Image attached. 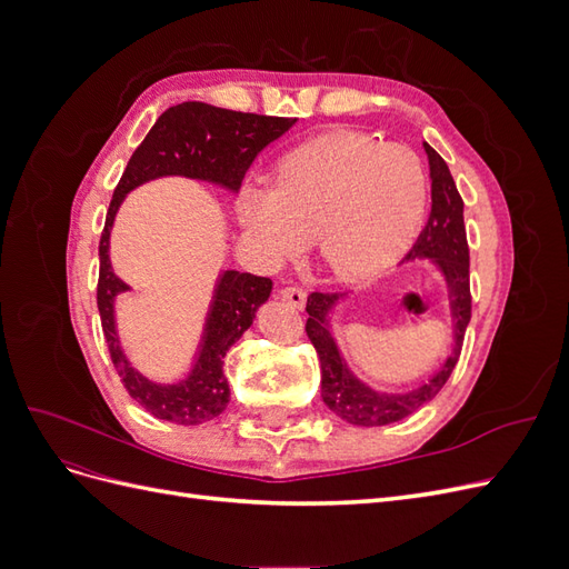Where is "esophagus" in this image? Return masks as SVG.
<instances>
[{"label": "esophagus", "mask_w": 569, "mask_h": 569, "mask_svg": "<svg viewBox=\"0 0 569 569\" xmlns=\"http://www.w3.org/2000/svg\"><path fill=\"white\" fill-rule=\"evenodd\" d=\"M280 297L291 303L295 308H303L306 306V291L299 287H282L280 289Z\"/></svg>", "instance_id": "1"}]
</instances>
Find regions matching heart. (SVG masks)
<instances>
[{"label":"heart","instance_id":"obj_1","mask_svg":"<svg viewBox=\"0 0 569 569\" xmlns=\"http://www.w3.org/2000/svg\"><path fill=\"white\" fill-rule=\"evenodd\" d=\"M427 194L416 151L341 130L289 151L272 184L247 182L234 213L261 263H282L313 237L320 266L356 282L399 261L422 228Z\"/></svg>","mask_w":569,"mask_h":569}]
</instances>
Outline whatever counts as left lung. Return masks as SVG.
Here are the masks:
<instances>
[{"mask_svg":"<svg viewBox=\"0 0 569 569\" xmlns=\"http://www.w3.org/2000/svg\"><path fill=\"white\" fill-rule=\"evenodd\" d=\"M422 147L429 161V182H432V213H429L418 242L408 251L406 261H427L441 272L451 311V353L427 380L418 382L416 387L403 391L375 389L349 368L332 330L330 316L347 297L311 295L306 303V335L320 358L322 401L335 416L356 427H382L399 422L432 401L458 363L462 337L472 313L470 251L462 222V199L446 161L427 142Z\"/></svg>","mask_w":569,"mask_h":569,"instance_id":"obj_1","label":"left lung"}]
</instances>
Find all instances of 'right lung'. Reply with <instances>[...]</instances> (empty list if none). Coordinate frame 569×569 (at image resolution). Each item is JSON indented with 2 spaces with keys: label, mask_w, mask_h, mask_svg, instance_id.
Here are the masks:
<instances>
[{
  "label": "right lung",
  "mask_w": 569,
  "mask_h": 569,
  "mask_svg": "<svg viewBox=\"0 0 569 569\" xmlns=\"http://www.w3.org/2000/svg\"><path fill=\"white\" fill-rule=\"evenodd\" d=\"M297 118L258 116L218 109L203 101H182L166 109L144 142L134 149L120 178L99 242L97 306L109 353L128 393L153 418L176 425H201L218 418L230 401V385L222 360L242 337L270 291L272 280L251 272L222 270L206 311L201 337L189 370L176 382L149 380L137 370L120 343L116 322V299L132 287L118 278L111 266V230L120 203L140 184L157 178H187L209 182L237 194L249 166L270 142L282 137Z\"/></svg>",
  "instance_id": "add662e5"
}]
</instances>
